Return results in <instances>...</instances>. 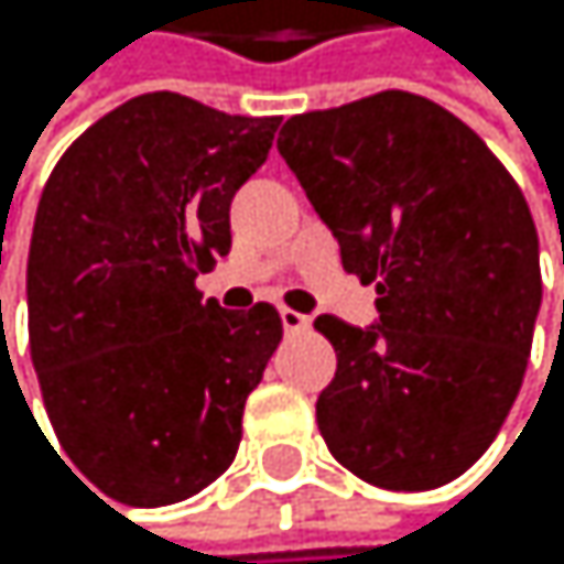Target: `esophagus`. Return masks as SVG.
Segmentation results:
<instances>
[{
  "label": "esophagus",
  "instance_id": "esophagus-1",
  "mask_svg": "<svg viewBox=\"0 0 564 564\" xmlns=\"http://www.w3.org/2000/svg\"><path fill=\"white\" fill-rule=\"evenodd\" d=\"M280 324H284V332H288V335H301V332H307V328H311V317H307V314H301V311L284 307V311H280Z\"/></svg>",
  "mask_w": 564,
  "mask_h": 564
}]
</instances>
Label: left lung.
Listing matches in <instances>:
<instances>
[{
  "label": "left lung",
  "mask_w": 564,
  "mask_h": 564,
  "mask_svg": "<svg viewBox=\"0 0 564 564\" xmlns=\"http://www.w3.org/2000/svg\"><path fill=\"white\" fill-rule=\"evenodd\" d=\"M276 148L379 321L321 314L332 457L386 490L460 477L518 399L541 307L538 232L508 169L446 107L382 90L280 128Z\"/></svg>",
  "instance_id": "1"
}]
</instances>
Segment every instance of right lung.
<instances>
[{
	"label": "right lung",
	"instance_id": "1",
	"mask_svg": "<svg viewBox=\"0 0 564 564\" xmlns=\"http://www.w3.org/2000/svg\"><path fill=\"white\" fill-rule=\"evenodd\" d=\"M276 124L141 94L67 148L40 196L33 368L67 457L121 505L185 501L236 457L284 328L270 304H203L196 276L229 253V203Z\"/></svg>",
	"mask_w": 564,
	"mask_h": 564
}]
</instances>
